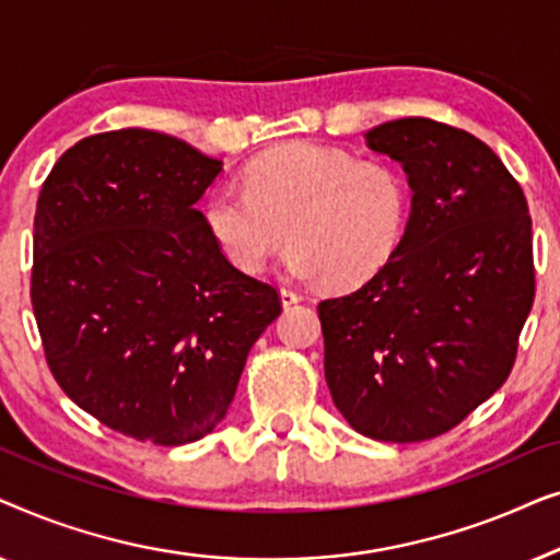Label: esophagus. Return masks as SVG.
Wrapping results in <instances>:
<instances>
[{
  "mask_svg": "<svg viewBox=\"0 0 560 560\" xmlns=\"http://www.w3.org/2000/svg\"><path fill=\"white\" fill-rule=\"evenodd\" d=\"M280 301L288 308V305H293V303L301 301V293H295L293 288H280Z\"/></svg>",
  "mask_w": 560,
  "mask_h": 560,
  "instance_id": "1",
  "label": "esophagus"
}]
</instances>
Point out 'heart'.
I'll return each mask as SVG.
<instances>
[{"instance_id": "1", "label": "heart", "mask_w": 560, "mask_h": 560, "mask_svg": "<svg viewBox=\"0 0 560 560\" xmlns=\"http://www.w3.org/2000/svg\"><path fill=\"white\" fill-rule=\"evenodd\" d=\"M408 217L400 167L318 142L262 152L244 171V188L217 186L203 201L206 232L236 270H262L288 234L282 267L301 280L324 275L336 288L377 272Z\"/></svg>"}]
</instances>
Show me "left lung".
I'll return each mask as SVG.
<instances>
[{"label":"left lung","mask_w":560,"mask_h":560,"mask_svg":"<svg viewBox=\"0 0 560 560\" xmlns=\"http://www.w3.org/2000/svg\"><path fill=\"white\" fill-rule=\"evenodd\" d=\"M366 148L402 165L410 217L372 280L318 303L324 370L347 423L374 441L451 431L504 385L535 298L520 183L464 129L405 117Z\"/></svg>","instance_id":"left-lung-1"}]
</instances>
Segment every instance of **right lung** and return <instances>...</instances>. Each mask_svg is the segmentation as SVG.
I'll return each instance as SVG.
<instances>
[{"label":"right lung","instance_id":"add662e5","mask_svg":"<svg viewBox=\"0 0 560 560\" xmlns=\"http://www.w3.org/2000/svg\"><path fill=\"white\" fill-rule=\"evenodd\" d=\"M221 160L152 129L66 150L35 211L33 311L63 393L112 431L158 446L211 433L278 290L236 270L198 198Z\"/></svg>","mask_w":560,"mask_h":560}]
</instances>
